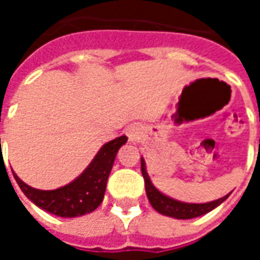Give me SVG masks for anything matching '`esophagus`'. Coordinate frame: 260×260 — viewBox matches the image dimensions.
Returning <instances> with one entry per match:
<instances>
[{
  "instance_id": "obj_1",
  "label": "esophagus",
  "mask_w": 260,
  "mask_h": 260,
  "mask_svg": "<svg viewBox=\"0 0 260 260\" xmlns=\"http://www.w3.org/2000/svg\"><path fill=\"white\" fill-rule=\"evenodd\" d=\"M126 134H128L129 142H138V139H139V129L136 126H129Z\"/></svg>"
}]
</instances>
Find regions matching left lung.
Instances as JSON below:
<instances>
[{
    "label": "left lung",
    "mask_w": 260,
    "mask_h": 260,
    "mask_svg": "<svg viewBox=\"0 0 260 260\" xmlns=\"http://www.w3.org/2000/svg\"><path fill=\"white\" fill-rule=\"evenodd\" d=\"M141 170L142 175L145 178V188H146V195L150 205L154 210H157L158 213H161L164 216H169V217L180 218V220L199 217L202 214L212 212L213 209H216L218 205H221L230 196L229 193V195L223 196L217 201L207 202V203H185V202L175 201L173 198L161 193L156 186L153 185L150 177L147 174L146 163H145L143 157L141 158Z\"/></svg>",
    "instance_id": "obj_1"
}]
</instances>
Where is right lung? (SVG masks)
I'll use <instances>...</instances> for the list:
<instances>
[{
	"label": "right lung",
	"mask_w": 260,
	"mask_h": 260,
	"mask_svg": "<svg viewBox=\"0 0 260 260\" xmlns=\"http://www.w3.org/2000/svg\"><path fill=\"white\" fill-rule=\"evenodd\" d=\"M126 141L128 138L122 135L103 145L85 171L68 185L58 189L42 191L31 188L14 173L15 180L27 199L43 210L58 217L83 216L100 206L117 152Z\"/></svg>",
	"instance_id": "right-lung-1"
}]
</instances>
